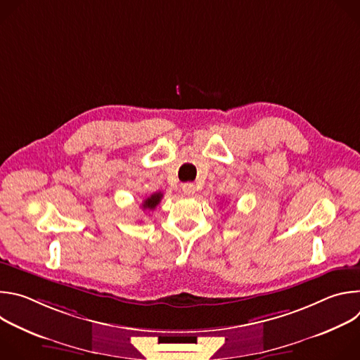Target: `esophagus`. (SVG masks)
I'll return each instance as SVG.
<instances>
[{
  "instance_id": "obj_1",
  "label": "esophagus",
  "mask_w": 360,
  "mask_h": 360,
  "mask_svg": "<svg viewBox=\"0 0 360 360\" xmlns=\"http://www.w3.org/2000/svg\"><path fill=\"white\" fill-rule=\"evenodd\" d=\"M182 191H184V193H185V195L191 196V195H193V193H195L196 186H195L192 182H186V184H184V185H182Z\"/></svg>"
}]
</instances>
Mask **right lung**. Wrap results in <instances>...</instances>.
<instances>
[{"mask_svg":"<svg viewBox=\"0 0 360 360\" xmlns=\"http://www.w3.org/2000/svg\"><path fill=\"white\" fill-rule=\"evenodd\" d=\"M161 199H162V193H161V192L152 193L149 198H146V199L142 202V208H143V210H155V207L161 202Z\"/></svg>","mask_w":360,"mask_h":360,"instance_id":"obj_1","label":"right lung"}]
</instances>
